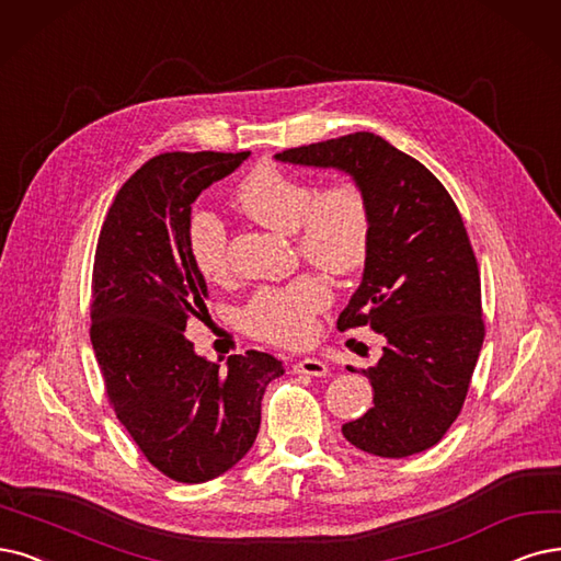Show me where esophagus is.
I'll use <instances>...</instances> for the list:
<instances>
[{"instance_id": "1", "label": "esophagus", "mask_w": 561, "mask_h": 561, "mask_svg": "<svg viewBox=\"0 0 561 561\" xmlns=\"http://www.w3.org/2000/svg\"><path fill=\"white\" fill-rule=\"evenodd\" d=\"M296 375H307V377H325V363L319 358H300L294 363Z\"/></svg>"}]
</instances>
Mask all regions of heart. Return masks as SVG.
<instances>
[{
    "instance_id": "heart-1",
    "label": "heart",
    "mask_w": 561,
    "mask_h": 561,
    "mask_svg": "<svg viewBox=\"0 0 561 561\" xmlns=\"http://www.w3.org/2000/svg\"><path fill=\"white\" fill-rule=\"evenodd\" d=\"M242 215L277 233H294L298 254L323 273L346 277L360 270L371 247V205L356 180H335L321 190L312 180L259 163L233 190ZM190 256L207 282L231 273L228 236L221 219L194 210L186 219ZM330 305L328 284L302 273L286 284L261 286L240 309L247 335L277 346H302L317 333V317Z\"/></svg>"
}]
</instances>
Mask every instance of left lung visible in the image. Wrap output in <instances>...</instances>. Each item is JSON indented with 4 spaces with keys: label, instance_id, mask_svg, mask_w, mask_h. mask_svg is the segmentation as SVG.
I'll use <instances>...</instances> for the list:
<instances>
[{
    "label": "left lung",
    "instance_id": "obj_1",
    "mask_svg": "<svg viewBox=\"0 0 561 561\" xmlns=\"http://www.w3.org/2000/svg\"><path fill=\"white\" fill-rule=\"evenodd\" d=\"M277 159L335 165L354 175L371 205L363 284L337 330L369 325L386 346L379 363L363 369L375 407L344 423V437L379 458L432 448L460 416L485 337L481 273L458 205L421 161L369 131Z\"/></svg>",
    "mask_w": 561,
    "mask_h": 561
}]
</instances>
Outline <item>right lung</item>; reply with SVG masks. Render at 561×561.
Masks as SVG:
<instances>
[{"label":"right lung","instance_id":"add662e5","mask_svg":"<svg viewBox=\"0 0 561 561\" xmlns=\"http://www.w3.org/2000/svg\"><path fill=\"white\" fill-rule=\"evenodd\" d=\"M247 157H152L122 184L96 242L90 340L108 404L145 460L178 483L210 481L244 458L265 386L284 375L282 360L254 348L219 369L184 337L207 300L186 247L192 203Z\"/></svg>","mask_w":561,"mask_h":561}]
</instances>
